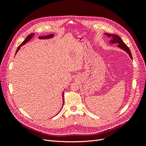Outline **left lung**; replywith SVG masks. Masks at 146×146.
Segmentation results:
<instances>
[{
  "label": "left lung",
  "instance_id": "left-lung-1",
  "mask_svg": "<svg viewBox=\"0 0 146 146\" xmlns=\"http://www.w3.org/2000/svg\"><path fill=\"white\" fill-rule=\"evenodd\" d=\"M104 34L105 35H107L108 38H111V39L110 40V44H118L117 47L121 48V49H122L123 50L125 51V52L127 53L128 55H129V56L132 60V56H131V54L129 48L122 41L121 38L119 37L118 35L116 34H110L107 33H105Z\"/></svg>",
  "mask_w": 146,
  "mask_h": 146
}]
</instances>
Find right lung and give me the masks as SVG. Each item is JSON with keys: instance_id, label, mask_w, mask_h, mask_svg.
I'll return each instance as SVG.
<instances>
[{"instance_id": "add662e5", "label": "right lung", "mask_w": 146, "mask_h": 146, "mask_svg": "<svg viewBox=\"0 0 146 146\" xmlns=\"http://www.w3.org/2000/svg\"><path fill=\"white\" fill-rule=\"evenodd\" d=\"M35 33H31V34H30L29 35H28V36H27V38H26L25 39V40L21 44V45H20L18 47H17L15 55H16L17 52H18V51L20 50L21 47L24 46V45H25L26 43L28 42L29 41H30L31 40V39H32L35 36ZM54 36V34L53 33V34H51V35H46V36H38V38H39V39H47L52 38ZM62 98H63V105H62V107H61V109L63 108V104H64V98H64V92H63V93H62Z\"/></svg>"}]
</instances>
